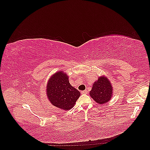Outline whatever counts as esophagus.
Here are the masks:
<instances>
[{"label": "esophagus", "instance_id": "obj_1", "mask_svg": "<svg viewBox=\"0 0 150 150\" xmlns=\"http://www.w3.org/2000/svg\"><path fill=\"white\" fill-rule=\"evenodd\" d=\"M81 94H87V91L86 90L82 91H81Z\"/></svg>", "mask_w": 150, "mask_h": 150}]
</instances>
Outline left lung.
Segmentation results:
<instances>
[{
	"label": "left lung",
	"instance_id": "1",
	"mask_svg": "<svg viewBox=\"0 0 150 150\" xmlns=\"http://www.w3.org/2000/svg\"><path fill=\"white\" fill-rule=\"evenodd\" d=\"M89 94L97 103H106L112 96V87L110 81L105 76L99 77L98 81L94 83Z\"/></svg>",
	"mask_w": 150,
	"mask_h": 150
}]
</instances>
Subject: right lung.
<instances>
[{
  "instance_id": "1",
  "label": "right lung",
  "mask_w": 150,
  "mask_h": 150,
  "mask_svg": "<svg viewBox=\"0 0 150 150\" xmlns=\"http://www.w3.org/2000/svg\"><path fill=\"white\" fill-rule=\"evenodd\" d=\"M46 93L52 105L63 110H69L80 96V92L70 84L67 74L58 71L48 81Z\"/></svg>"
}]
</instances>
